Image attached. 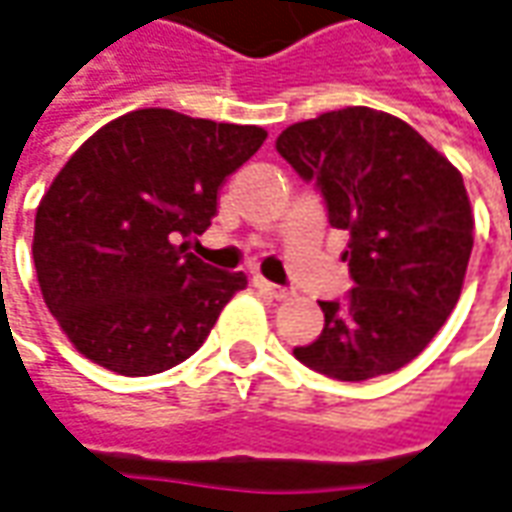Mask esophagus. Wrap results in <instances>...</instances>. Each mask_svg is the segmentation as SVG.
Segmentation results:
<instances>
[{"label": "esophagus", "instance_id": "obj_1", "mask_svg": "<svg viewBox=\"0 0 512 512\" xmlns=\"http://www.w3.org/2000/svg\"><path fill=\"white\" fill-rule=\"evenodd\" d=\"M255 285H257V288H260V291H263V294H269V297H274V300H283L285 294H288L283 285L269 283L266 277H255Z\"/></svg>", "mask_w": 512, "mask_h": 512}]
</instances>
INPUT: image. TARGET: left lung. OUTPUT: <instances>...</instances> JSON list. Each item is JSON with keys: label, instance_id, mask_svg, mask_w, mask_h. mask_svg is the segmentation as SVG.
Returning <instances> with one entry per match:
<instances>
[{"label": "left lung", "instance_id": "left-lung-1", "mask_svg": "<svg viewBox=\"0 0 512 512\" xmlns=\"http://www.w3.org/2000/svg\"><path fill=\"white\" fill-rule=\"evenodd\" d=\"M319 184L330 227L350 232L353 291L319 302L325 328L294 356L339 381L395 373L420 356L460 300L474 249L462 173L401 117L367 106L325 111L277 137Z\"/></svg>", "mask_w": 512, "mask_h": 512}]
</instances>
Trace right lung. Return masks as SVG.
Returning a JSON list of instances; mask_svg holds the SVG:
<instances>
[{"mask_svg":"<svg viewBox=\"0 0 512 512\" xmlns=\"http://www.w3.org/2000/svg\"><path fill=\"white\" fill-rule=\"evenodd\" d=\"M266 142L257 125L137 109L69 156L36 210L41 297L75 350L117 375L190 358L246 288L243 271L198 260L218 187Z\"/></svg>","mask_w":512,"mask_h":512,"instance_id":"1","label":"right lung"}]
</instances>
